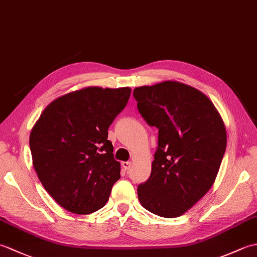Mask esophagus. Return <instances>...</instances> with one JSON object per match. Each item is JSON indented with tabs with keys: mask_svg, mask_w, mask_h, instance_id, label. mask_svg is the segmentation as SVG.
Wrapping results in <instances>:
<instances>
[{
	"mask_svg": "<svg viewBox=\"0 0 257 257\" xmlns=\"http://www.w3.org/2000/svg\"><path fill=\"white\" fill-rule=\"evenodd\" d=\"M121 166L123 167L124 170H129L130 167H132V162H129V161H123V162L121 163Z\"/></svg>",
	"mask_w": 257,
	"mask_h": 257,
	"instance_id": "34e87169",
	"label": "esophagus"
}]
</instances>
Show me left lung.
Instances as JSON below:
<instances>
[{"mask_svg": "<svg viewBox=\"0 0 257 257\" xmlns=\"http://www.w3.org/2000/svg\"><path fill=\"white\" fill-rule=\"evenodd\" d=\"M137 107L159 130L150 178L138 187L146 210L162 217L184 214L215 181L226 148L224 122L203 92L167 80L134 90Z\"/></svg>", "mask_w": 257, "mask_h": 257, "instance_id": "left-lung-1", "label": "left lung"}]
</instances>
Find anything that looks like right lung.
I'll list each match as a JSON object with an SVG mask.
<instances>
[{
    "instance_id": "right-lung-1",
    "label": "right lung",
    "mask_w": 257,
    "mask_h": 257,
    "mask_svg": "<svg viewBox=\"0 0 257 257\" xmlns=\"http://www.w3.org/2000/svg\"><path fill=\"white\" fill-rule=\"evenodd\" d=\"M132 89L87 87L52 101L33 127L30 148L37 177L57 203L76 214L106 204L120 178L108 128Z\"/></svg>"
}]
</instances>
